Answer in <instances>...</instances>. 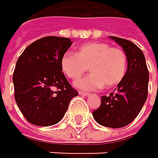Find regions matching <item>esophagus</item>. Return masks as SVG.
<instances>
[{
    "label": "esophagus",
    "instance_id": "34e87169",
    "mask_svg": "<svg viewBox=\"0 0 158 158\" xmlns=\"http://www.w3.org/2000/svg\"><path fill=\"white\" fill-rule=\"evenodd\" d=\"M78 94H80L81 96H88V95H89V93H87V92H82V91H80V92H78Z\"/></svg>",
    "mask_w": 158,
    "mask_h": 158
}]
</instances>
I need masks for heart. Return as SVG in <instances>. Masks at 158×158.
Segmentation results:
<instances>
[{
	"instance_id": "1",
	"label": "heart",
	"mask_w": 158,
	"mask_h": 158,
	"mask_svg": "<svg viewBox=\"0 0 158 158\" xmlns=\"http://www.w3.org/2000/svg\"><path fill=\"white\" fill-rule=\"evenodd\" d=\"M60 67L70 80H77L89 67L90 75L75 82L77 88L97 90L104 85H118L127 71V57L119 48L105 42H89L77 49L76 54L66 53L60 60Z\"/></svg>"
}]
</instances>
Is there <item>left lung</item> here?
Returning a JSON list of instances; mask_svg holds the SVG:
<instances>
[{
  "instance_id": "1",
  "label": "left lung",
  "mask_w": 158,
  "mask_h": 158,
  "mask_svg": "<svg viewBox=\"0 0 158 158\" xmlns=\"http://www.w3.org/2000/svg\"><path fill=\"white\" fill-rule=\"evenodd\" d=\"M111 38L125 51L128 66L114 91L101 97L100 106L93 112V117L102 126L121 128L130 124L144 105L148 97L149 71L140 48L128 40Z\"/></svg>"
}]
</instances>
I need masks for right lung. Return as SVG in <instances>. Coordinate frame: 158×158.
Returning a JSON list of instances; mask_svg holds the SVG:
<instances>
[{
    "label": "right lung",
    "instance_id": "1",
    "mask_svg": "<svg viewBox=\"0 0 158 158\" xmlns=\"http://www.w3.org/2000/svg\"><path fill=\"white\" fill-rule=\"evenodd\" d=\"M68 38L48 36L27 46L13 73L14 97L23 117L37 126L57 124L78 95L65 77L60 60L71 46Z\"/></svg>",
    "mask_w": 158,
    "mask_h": 158
}]
</instances>
